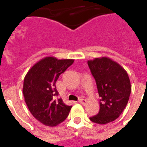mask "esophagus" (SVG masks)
Listing matches in <instances>:
<instances>
[{
  "label": "esophagus",
  "instance_id": "obj_1",
  "mask_svg": "<svg viewBox=\"0 0 147 147\" xmlns=\"http://www.w3.org/2000/svg\"><path fill=\"white\" fill-rule=\"evenodd\" d=\"M79 102L81 103V104H83V105H85L86 103V99H83V98H80L79 99Z\"/></svg>",
  "mask_w": 147,
  "mask_h": 147
}]
</instances>
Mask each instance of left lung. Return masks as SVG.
I'll return each instance as SVG.
<instances>
[{
  "instance_id": "8db88e82",
  "label": "left lung",
  "mask_w": 147,
  "mask_h": 147,
  "mask_svg": "<svg viewBox=\"0 0 147 147\" xmlns=\"http://www.w3.org/2000/svg\"><path fill=\"white\" fill-rule=\"evenodd\" d=\"M87 64L101 97L99 112L90 120L98 124L110 123L119 117L127 104L131 91L128 75L110 58H94Z\"/></svg>"
}]
</instances>
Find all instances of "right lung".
I'll list each match as a JSON object with an SVG mask.
<instances>
[{"mask_svg":"<svg viewBox=\"0 0 147 147\" xmlns=\"http://www.w3.org/2000/svg\"><path fill=\"white\" fill-rule=\"evenodd\" d=\"M73 62L72 59L46 57L37 62L24 78L25 102L30 113L44 125L53 127L62 123L72 107L65 105L61 98H57L56 82Z\"/></svg>","mask_w":147,"mask_h":147,"instance_id":"1","label":"right lung"}]
</instances>
